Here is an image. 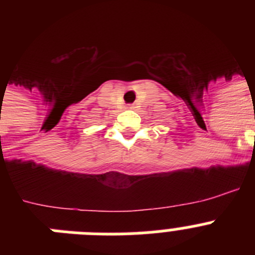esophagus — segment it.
Returning <instances> with one entry per match:
<instances>
[{
  "label": "esophagus",
  "mask_w": 255,
  "mask_h": 255,
  "mask_svg": "<svg viewBox=\"0 0 255 255\" xmlns=\"http://www.w3.org/2000/svg\"><path fill=\"white\" fill-rule=\"evenodd\" d=\"M128 108H129V110H131V108H134V107H132V105H129L128 106Z\"/></svg>",
  "instance_id": "obj_1"
}]
</instances>
